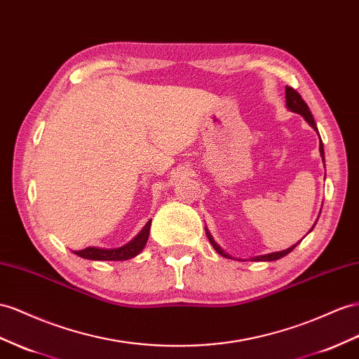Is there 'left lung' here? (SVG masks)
<instances>
[{
    "label": "left lung",
    "instance_id": "left-lung-1",
    "mask_svg": "<svg viewBox=\"0 0 359 359\" xmlns=\"http://www.w3.org/2000/svg\"><path fill=\"white\" fill-rule=\"evenodd\" d=\"M285 98H287V107L291 110V112L302 115L303 118L306 119V123L318 133L317 126H316V123H314V118H312L311 110H309V107H308V104L305 103V101H303V98L300 97L299 92H297L296 89H292V88L287 86V88H285ZM318 136H320V135H318ZM320 154H321V158H323V162H325V150H323V144H321V140H320ZM205 231H206V236H208L209 243L212 244V247L217 250V253L224 256V258H232L231 255L224 253V250H222V247H219V245L214 241V238H212V235L209 233L208 229H205ZM311 231H312V229H311ZM311 231H309V232H311ZM297 244H299V243H297ZM297 244H294V245L290 247V249L282 250V252H274V253L262 255V256H255V258H252V261H276V259H280V258H283V256H287L291 250L296 249Z\"/></svg>",
    "mask_w": 359,
    "mask_h": 359
}]
</instances>
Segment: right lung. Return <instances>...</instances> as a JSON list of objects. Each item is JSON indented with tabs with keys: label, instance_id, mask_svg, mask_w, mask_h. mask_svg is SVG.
I'll return each mask as SVG.
<instances>
[{
	"label": "right lung",
	"instance_id": "1",
	"mask_svg": "<svg viewBox=\"0 0 359 359\" xmlns=\"http://www.w3.org/2000/svg\"><path fill=\"white\" fill-rule=\"evenodd\" d=\"M150 226L151 219L147 223L142 231L137 233L130 243H127L123 247H118V249H100V247H86L83 250L74 252L80 258L90 259V261H127L132 259L135 256L142 252V249L147 244L150 235Z\"/></svg>",
	"mask_w": 359,
	"mask_h": 359
}]
</instances>
